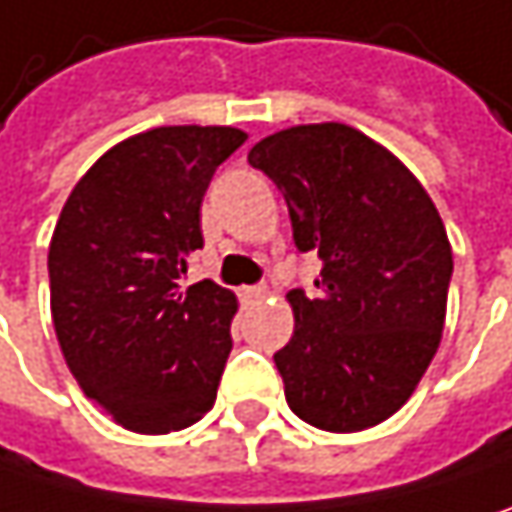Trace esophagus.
<instances>
[{"instance_id": "1", "label": "esophagus", "mask_w": 512, "mask_h": 512, "mask_svg": "<svg viewBox=\"0 0 512 512\" xmlns=\"http://www.w3.org/2000/svg\"><path fill=\"white\" fill-rule=\"evenodd\" d=\"M240 296H243V302H257V299L266 296V287H243Z\"/></svg>"}]
</instances>
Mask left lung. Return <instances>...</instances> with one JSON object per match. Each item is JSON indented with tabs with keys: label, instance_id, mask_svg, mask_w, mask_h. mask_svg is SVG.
<instances>
[{
	"label": "left lung",
	"instance_id": "8db88e82",
	"mask_svg": "<svg viewBox=\"0 0 512 512\" xmlns=\"http://www.w3.org/2000/svg\"><path fill=\"white\" fill-rule=\"evenodd\" d=\"M249 163L284 193L316 293L290 290L296 331L275 351L290 410L351 434L390 419L422 381L454 272L440 213L413 172L343 122L263 137Z\"/></svg>",
	"mask_w": 512,
	"mask_h": 512
}]
</instances>
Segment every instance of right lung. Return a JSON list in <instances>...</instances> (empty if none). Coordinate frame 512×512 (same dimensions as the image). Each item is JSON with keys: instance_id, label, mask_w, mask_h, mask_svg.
<instances>
[{"instance_id": "add662e5", "label": "right lung", "mask_w": 512, "mask_h": 512, "mask_svg": "<svg viewBox=\"0 0 512 512\" xmlns=\"http://www.w3.org/2000/svg\"><path fill=\"white\" fill-rule=\"evenodd\" d=\"M243 143L228 125L134 134L87 169L55 225L49 293L64 360L128 431H181L216 401L237 299L181 278L205 246L210 178Z\"/></svg>"}]
</instances>
